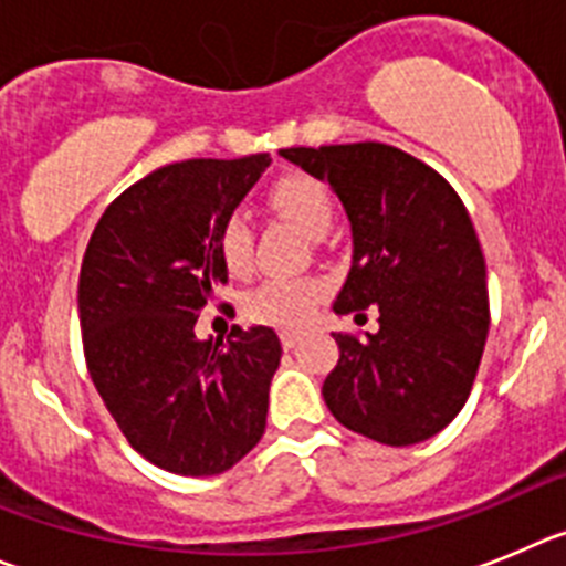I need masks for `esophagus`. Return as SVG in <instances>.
Returning <instances> with one entry per match:
<instances>
[{"label": "esophagus", "mask_w": 566, "mask_h": 566, "mask_svg": "<svg viewBox=\"0 0 566 566\" xmlns=\"http://www.w3.org/2000/svg\"><path fill=\"white\" fill-rule=\"evenodd\" d=\"M279 340H282L284 349H290V346H295L302 340V333H298V329H282V333H279Z\"/></svg>", "instance_id": "1"}]
</instances>
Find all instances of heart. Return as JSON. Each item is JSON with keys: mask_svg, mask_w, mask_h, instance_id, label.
Returning <instances> with one entry per match:
<instances>
[{"mask_svg": "<svg viewBox=\"0 0 566 566\" xmlns=\"http://www.w3.org/2000/svg\"><path fill=\"white\" fill-rule=\"evenodd\" d=\"M271 206L290 226L307 237H324L333 226V195L321 180L307 175L282 177L268 195ZM217 253L228 273H245L253 259V228L245 213H228L217 231ZM327 295L321 279H268L242 298V310L256 324L271 327H302L315 304Z\"/></svg>", "mask_w": 566, "mask_h": 566, "instance_id": "1", "label": "heart"}]
</instances>
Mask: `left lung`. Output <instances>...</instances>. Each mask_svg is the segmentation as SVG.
I'll return each instance as SVG.
<instances>
[{"label": "left lung", "instance_id": "left-lung-1", "mask_svg": "<svg viewBox=\"0 0 566 566\" xmlns=\"http://www.w3.org/2000/svg\"><path fill=\"white\" fill-rule=\"evenodd\" d=\"M282 157L327 180L353 222L340 315L378 310V333H335L321 395L335 420L384 446H415L460 415L485 349V256L451 182L395 146H295Z\"/></svg>", "mask_w": 566, "mask_h": 566}]
</instances>
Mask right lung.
<instances>
[{"label": "right lung", "mask_w": 566, "mask_h": 566, "mask_svg": "<svg viewBox=\"0 0 566 566\" xmlns=\"http://www.w3.org/2000/svg\"><path fill=\"white\" fill-rule=\"evenodd\" d=\"M271 155L182 160L151 171L106 206L78 276L90 378L120 434L151 465L213 476L262 440L282 358L271 327L197 340L200 310L228 282L222 220Z\"/></svg>", "instance_id": "1"}]
</instances>
